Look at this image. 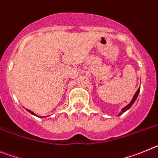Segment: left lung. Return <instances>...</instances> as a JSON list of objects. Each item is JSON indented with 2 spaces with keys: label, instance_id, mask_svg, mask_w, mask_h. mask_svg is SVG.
Instances as JSON below:
<instances>
[{
  "label": "left lung",
  "instance_id": "8db88e82",
  "mask_svg": "<svg viewBox=\"0 0 158 158\" xmlns=\"http://www.w3.org/2000/svg\"><path fill=\"white\" fill-rule=\"evenodd\" d=\"M139 92H140V88H139V89H138V90H137L136 93H135V96H134L133 99H132V100H131V103H130V104H128L127 106H126V107H124L122 111H121V112L119 113V114H118V115H122L123 113V112H125V111H126L127 110H128V109H129L130 107H131V106H132V104H133L134 103H135V100H136L137 97H138V96H139Z\"/></svg>",
  "mask_w": 158,
  "mask_h": 158
}]
</instances>
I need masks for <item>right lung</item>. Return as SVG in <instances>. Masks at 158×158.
Masks as SVG:
<instances>
[{
	"instance_id": "1",
	"label": "right lung",
	"mask_w": 158,
	"mask_h": 158,
	"mask_svg": "<svg viewBox=\"0 0 158 158\" xmlns=\"http://www.w3.org/2000/svg\"><path fill=\"white\" fill-rule=\"evenodd\" d=\"M27 111H28L29 112L31 113V114H32V115H35V113H34V112H32V111H30V110H27Z\"/></svg>"
}]
</instances>
